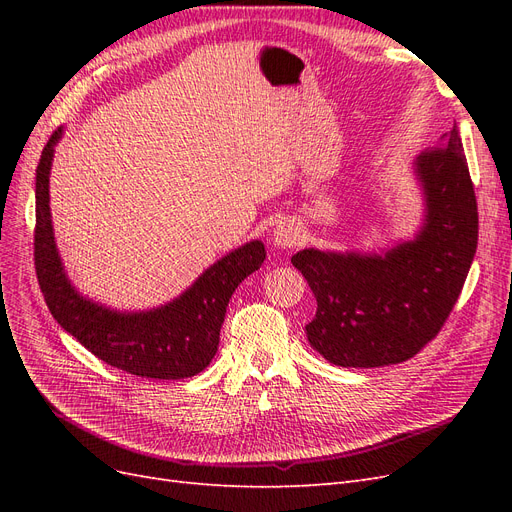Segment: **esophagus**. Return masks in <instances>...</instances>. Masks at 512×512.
<instances>
[{
    "label": "esophagus",
    "instance_id": "esophagus-1",
    "mask_svg": "<svg viewBox=\"0 0 512 512\" xmlns=\"http://www.w3.org/2000/svg\"><path fill=\"white\" fill-rule=\"evenodd\" d=\"M301 237H303V230L294 220H282L273 228V235H271L273 245L282 247V250H288V247L297 245L301 241Z\"/></svg>",
    "mask_w": 512,
    "mask_h": 512
}]
</instances>
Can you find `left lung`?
Instances as JSON below:
<instances>
[{"instance_id":"obj_1","label":"left lung","mask_w":512,"mask_h":512,"mask_svg":"<svg viewBox=\"0 0 512 512\" xmlns=\"http://www.w3.org/2000/svg\"><path fill=\"white\" fill-rule=\"evenodd\" d=\"M446 145L414 162L425 222L412 241L378 254L309 250L292 256L318 309L307 339L333 365L408 361L440 333L459 299L478 243L474 185L457 126Z\"/></svg>"}]
</instances>
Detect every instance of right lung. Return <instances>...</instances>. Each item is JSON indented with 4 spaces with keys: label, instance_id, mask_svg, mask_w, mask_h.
<instances>
[{
    "label": "right lung",
    "instance_id": "add662e5",
    "mask_svg": "<svg viewBox=\"0 0 512 512\" xmlns=\"http://www.w3.org/2000/svg\"><path fill=\"white\" fill-rule=\"evenodd\" d=\"M57 128L36 168L34 260L38 284L53 318L100 361L132 376L156 380L192 378L218 352L220 329L235 288L265 262V245L250 241L211 265L179 299L149 312H115L83 299L66 277L55 245L49 173Z\"/></svg>",
    "mask_w": 512,
    "mask_h": 512
}]
</instances>
